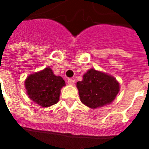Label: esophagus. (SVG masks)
Returning <instances> with one entry per match:
<instances>
[{
    "label": "esophagus",
    "instance_id": "1",
    "mask_svg": "<svg viewBox=\"0 0 149 149\" xmlns=\"http://www.w3.org/2000/svg\"><path fill=\"white\" fill-rule=\"evenodd\" d=\"M68 84H70V85H74L75 81L73 80V79L69 78V79H68Z\"/></svg>",
    "mask_w": 149,
    "mask_h": 149
}]
</instances>
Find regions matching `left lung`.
<instances>
[{
	"label": "left lung",
	"mask_w": 149,
	"mask_h": 149,
	"mask_svg": "<svg viewBox=\"0 0 149 149\" xmlns=\"http://www.w3.org/2000/svg\"><path fill=\"white\" fill-rule=\"evenodd\" d=\"M77 88L81 101L90 109L111 104L120 91L115 78L94 68L84 73L83 80L77 83Z\"/></svg>",
	"instance_id": "obj_1"
}]
</instances>
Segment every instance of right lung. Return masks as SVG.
<instances>
[{
	"instance_id": "1",
	"label": "right lung",
	"mask_w": 149,
	"mask_h": 149,
	"mask_svg": "<svg viewBox=\"0 0 149 149\" xmlns=\"http://www.w3.org/2000/svg\"><path fill=\"white\" fill-rule=\"evenodd\" d=\"M65 85L63 78L54 75L50 68L29 75L24 81L29 97L44 108L58 102L61 89Z\"/></svg>"
}]
</instances>
